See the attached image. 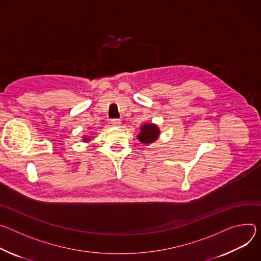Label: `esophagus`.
Masks as SVG:
<instances>
[{"label": "esophagus", "instance_id": "esophagus-1", "mask_svg": "<svg viewBox=\"0 0 261 261\" xmlns=\"http://www.w3.org/2000/svg\"><path fill=\"white\" fill-rule=\"evenodd\" d=\"M111 123L113 126H120L121 125V121L119 119H112Z\"/></svg>", "mask_w": 261, "mask_h": 261}]
</instances>
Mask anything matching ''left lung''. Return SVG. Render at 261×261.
I'll use <instances>...</instances> for the list:
<instances>
[{
  "instance_id": "8db88e82",
  "label": "left lung",
  "mask_w": 261,
  "mask_h": 261,
  "mask_svg": "<svg viewBox=\"0 0 261 261\" xmlns=\"http://www.w3.org/2000/svg\"><path fill=\"white\" fill-rule=\"evenodd\" d=\"M161 130L160 127L154 124V123H145L141 125L140 127V134L138 135V140L145 144V145H148V144L154 143L159 137H160Z\"/></svg>"
}]
</instances>
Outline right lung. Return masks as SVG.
<instances>
[{
  "label": "right lung",
  "mask_w": 261,
  "mask_h": 261,
  "mask_svg": "<svg viewBox=\"0 0 261 261\" xmlns=\"http://www.w3.org/2000/svg\"><path fill=\"white\" fill-rule=\"evenodd\" d=\"M82 141H83V142H87V143H88L89 141H91V139H90V137L83 136V139H82Z\"/></svg>",
  "instance_id": "right-lung-1"
}]
</instances>
